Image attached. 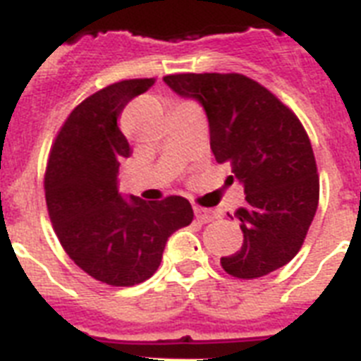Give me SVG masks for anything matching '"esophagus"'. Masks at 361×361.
I'll return each instance as SVG.
<instances>
[{
	"mask_svg": "<svg viewBox=\"0 0 361 361\" xmlns=\"http://www.w3.org/2000/svg\"><path fill=\"white\" fill-rule=\"evenodd\" d=\"M194 212H195V218H197L199 221H203V224L212 221L214 218H220V214H216L214 210L203 209V207H194Z\"/></svg>",
	"mask_w": 361,
	"mask_h": 361,
	"instance_id": "esophagus-1",
	"label": "esophagus"
}]
</instances>
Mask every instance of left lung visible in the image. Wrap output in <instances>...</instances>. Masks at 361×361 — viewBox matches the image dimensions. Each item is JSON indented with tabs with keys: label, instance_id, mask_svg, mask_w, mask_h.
Instances as JSON below:
<instances>
[{
	"label": "left lung",
	"instance_id": "obj_1",
	"mask_svg": "<svg viewBox=\"0 0 361 361\" xmlns=\"http://www.w3.org/2000/svg\"><path fill=\"white\" fill-rule=\"evenodd\" d=\"M164 82L203 106L216 162H229L244 186L246 201L235 212L244 244L221 257L224 270L255 279L285 267L300 252L319 204L315 154L298 117L261 83L235 72L171 74Z\"/></svg>",
	"mask_w": 361,
	"mask_h": 361
}]
</instances>
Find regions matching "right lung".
Masks as SVG:
<instances>
[{
  "label": "right lung",
  "instance_id": "add662e5",
  "mask_svg": "<svg viewBox=\"0 0 361 361\" xmlns=\"http://www.w3.org/2000/svg\"><path fill=\"white\" fill-rule=\"evenodd\" d=\"M154 78L123 80L72 109L50 149L48 214L68 257L91 278L132 287L157 272L167 238L194 220L188 199L143 201L119 194L117 175L130 145L117 119Z\"/></svg>",
  "mask_w": 361,
  "mask_h": 361
}]
</instances>
